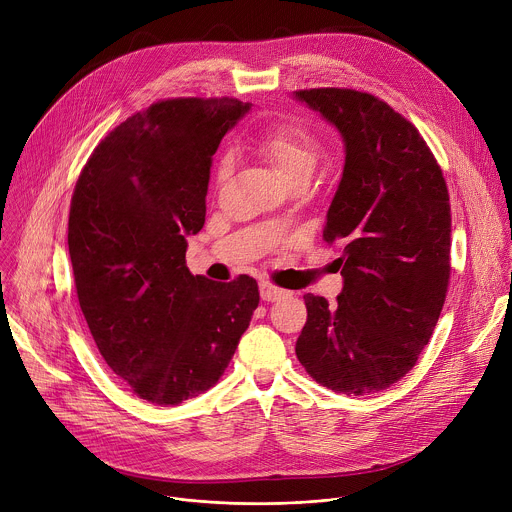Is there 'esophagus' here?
<instances>
[{
	"label": "esophagus",
	"instance_id": "1",
	"mask_svg": "<svg viewBox=\"0 0 512 512\" xmlns=\"http://www.w3.org/2000/svg\"><path fill=\"white\" fill-rule=\"evenodd\" d=\"M259 294H261L263 302H277V300L285 298V289H279V287L263 281V283H259Z\"/></svg>",
	"mask_w": 512,
	"mask_h": 512
}]
</instances>
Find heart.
<instances>
[{"mask_svg":"<svg viewBox=\"0 0 512 512\" xmlns=\"http://www.w3.org/2000/svg\"><path fill=\"white\" fill-rule=\"evenodd\" d=\"M257 152L267 160L287 186L310 180L322 156V143L316 133L302 123H285L265 135ZM231 174V160L225 158L218 166L216 180L223 184Z\"/></svg>","mask_w":512,"mask_h":512,"instance_id":"b5f03b06","label":"heart"}]
</instances>
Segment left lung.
Returning a JSON list of instances; mask_svg holds the SVG:
<instances>
[{"mask_svg": "<svg viewBox=\"0 0 512 512\" xmlns=\"http://www.w3.org/2000/svg\"><path fill=\"white\" fill-rule=\"evenodd\" d=\"M336 127L342 178L324 241L342 255L334 306L306 294L296 354L316 383L369 395L405 377L431 338L450 279L446 180L419 131L387 103L352 89L296 91Z\"/></svg>", "mask_w": 512, "mask_h": 512, "instance_id": "left-lung-1", "label": "left lung"}]
</instances>
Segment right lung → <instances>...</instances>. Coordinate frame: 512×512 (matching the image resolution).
Returning <instances> with one entry per match:
<instances>
[{
	"mask_svg": "<svg viewBox=\"0 0 512 512\" xmlns=\"http://www.w3.org/2000/svg\"><path fill=\"white\" fill-rule=\"evenodd\" d=\"M251 105L168 99L115 127L83 168L68 216L81 310L109 369L156 405L210 389L259 304L257 281L192 275L212 156Z\"/></svg>",
	"mask_w": 512,
	"mask_h": 512,
	"instance_id": "1",
	"label": "right lung"
}]
</instances>
